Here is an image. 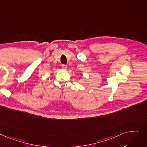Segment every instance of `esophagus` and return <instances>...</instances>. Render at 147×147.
<instances>
[{"instance_id": "esophagus-1", "label": "esophagus", "mask_w": 147, "mask_h": 147, "mask_svg": "<svg viewBox=\"0 0 147 147\" xmlns=\"http://www.w3.org/2000/svg\"><path fill=\"white\" fill-rule=\"evenodd\" d=\"M61 67H62V68H63V69H64V70H67V66L66 65L63 64V65H61Z\"/></svg>"}]
</instances>
